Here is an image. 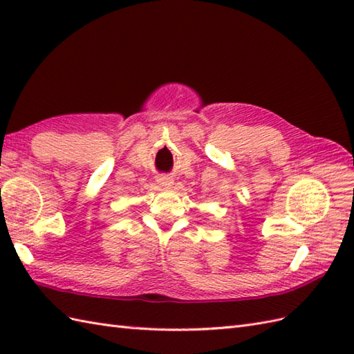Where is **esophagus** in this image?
<instances>
[{"instance_id":"34e87169","label":"esophagus","mask_w":354,"mask_h":354,"mask_svg":"<svg viewBox=\"0 0 354 354\" xmlns=\"http://www.w3.org/2000/svg\"><path fill=\"white\" fill-rule=\"evenodd\" d=\"M158 183H160V185H162V187H165V189H167V187L173 185V179L169 178V176H162V178L158 179Z\"/></svg>"}]
</instances>
